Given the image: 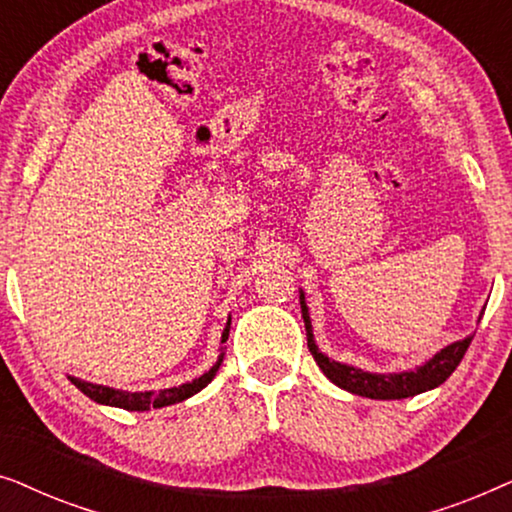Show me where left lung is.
I'll return each instance as SVG.
<instances>
[{
	"mask_svg": "<svg viewBox=\"0 0 512 512\" xmlns=\"http://www.w3.org/2000/svg\"><path fill=\"white\" fill-rule=\"evenodd\" d=\"M300 310H303V321L307 331V347H310V352L314 356V361H317V366L321 368V373H324L333 384H338L340 389L349 391V394L375 398V401H398V398H410V396L424 394V391L440 387V384H443L447 377L457 370L475 335L471 333L464 340L452 342V345L440 349V352L433 354L429 361L412 370H403V373H370V370L349 366V363H340L321 352L317 340H314L310 307L305 303L303 289H300Z\"/></svg>",
	"mask_w": 512,
	"mask_h": 512,
	"instance_id": "1",
	"label": "left lung"
}]
</instances>
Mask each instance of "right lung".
Wrapping results in <instances>:
<instances>
[{"mask_svg":"<svg viewBox=\"0 0 512 512\" xmlns=\"http://www.w3.org/2000/svg\"><path fill=\"white\" fill-rule=\"evenodd\" d=\"M228 333H230V317L226 321V328H223V333H221V342L228 340ZM223 356H226V352H223V347H221L219 359H216V363L207 370V373H202L200 377H195V380H191V382L179 384V387L160 389V391H123V389H114V387H104V384L79 380V377H74V375H67V380L72 382L76 389L83 391L90 401H95L100 405H111V408L144 412L151 408H165V405L181 403V401H186V398H191L193 394H198V391L205 389L207 384L214 380V375L219 373Z\"/></svg>","mask_w":512,"mask_h":512,"instance_id":"obj_1","label":"right lung"}]
</instances>
